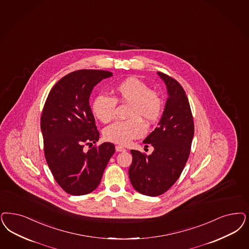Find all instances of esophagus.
<instances>
[{
	"label": "esophagus",
	"mask_w": 249,
	"mask_h": 249,
	"mask_svg": "<svg viewBox=\"0 0 249 249\" xmlns=\"http://www.w3.org/2000/svg\"><path fill=\"white\" fill-rule=\"evenodd\" d=\"M116 151H117V152H125L126 149L123 148L122 146L117 145L116 146Z\"/></svg>",
	"instance_id": "34e87169"
}]
</instances>
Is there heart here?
Returning a JSON list of instances; mask_svg holds the SVG:
<instances>
[{"instance_id": "obj_1", "label": "heart", "mask_w": 249, "mask_h": 249, "mask_svg": "<svg viewBox=\"0 0 249 249\" xmlns=\"http://www.w3.org/2000/svg\"><path fill=\"white\" fill-rule=\"evenodd\" d=\"M113 92V97L97 94L92 102V112L97 120L108 123L115 118L117 103H129V120L116 121L103 132L107 141L126 145L143 135L145 128L142 121L154 124L158 120L163 110V100L160 94L151 90L146 83L133 76L117 84Z\"/></svg>"}]
</instances>
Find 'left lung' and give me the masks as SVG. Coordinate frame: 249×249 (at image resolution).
<instances>
[{
    "label": "left lung",
    "mask_w": 249,
    "mask_h": 249,
    "mask_svg": "<svg viewBox=\"0 0 249 249\" xmlns=\"http://www.w3.org/2000/svg\"><path fill=\"white\" fill-rule=\"evenodd\" d=\"M158 74L166 85L168 98L158 127L143 141L155 150L150 155L131 150L129 169L132 187L151 197L162 195L178 179L194 136L193 116L185 90L176 79L160 71Z\"/></svg>",
    "instance_id": "1"
}]
</instances>
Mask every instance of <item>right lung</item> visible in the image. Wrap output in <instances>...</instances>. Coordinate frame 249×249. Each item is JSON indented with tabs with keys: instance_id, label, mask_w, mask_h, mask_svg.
<instances>
[{
	"instance_id": "add662e5",
	"label": "right lung",
	"mask_w": 249,
	"mask_h": 249,
	"mask_svg": "<svg viewBox=\"0 0 249 249\" xmlns=\"http://www.w3.org/2000/svg\"><path fill=\"white\" fill-rule=\"evenodd\" d=\"M111 71L78 70L52 87L40 118L44 154L54 179L71 195H86L97 188L115 153L111 142L93 145L99 139L89 106L94 86ZM91 148L86 152L84 146Z\"/></svg>"
}]
</instances>
